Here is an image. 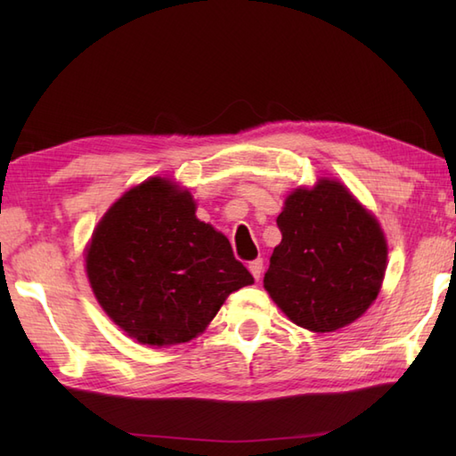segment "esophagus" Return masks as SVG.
Wrapping results in <instances>:
<instances>
[{"label":"esophagus","mask_w":456,"mask_h":456,"mask_svg":"<svg viewBox=\"0 0 456 456\" xmlns=\"http://www.w3.org/2000/svg\"><path fill=\"white\" fill-rule=\"evenodd\" d=\"M248 270H250V274L255 276V280H258L260 276H263V258L250 260V263H248Z\"/></svg>","instance_id":"esophagus-1"}]
</instances>
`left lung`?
Returning <instances> with one entry per match:
<instances>
[{
  "mask_svg": "<svg viewBox=\"0 0 456 456\" xmlns=\"http://www.w3.org/2000/svg\"><path fill=\"white\" fill-rule=\"evenodd\" d=\"M282 240L265 288L289 322L314 333L361 317L380 292L388 245L376 217L337 180L297 188L284 201Z\"/></svg>",
  "mask_w": 456,
  "mask_h": 456,
  "instance_id": "8db88e82",
  "label": "left lung"
}]
</instances>
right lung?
I'll list each match as a JSON object with an SVG mask.
<instances>
[{"mask_svg": "<svg viewBox=\"0 0 456 456\" xmlns=\"http://www.w3.org/2000/svg\"><path fill=\"white\" fill-rule=\"evenodd\" d=\"M86 273L103 312L141 345L198 337L231 292L255 282L225 235L196 217L190 191L151 178L95 227Z\"/></svg>", "mask_w": 456, "mask_h": 456, "instance_id": "obj_1", "label": "right lung"}]
</instances>
